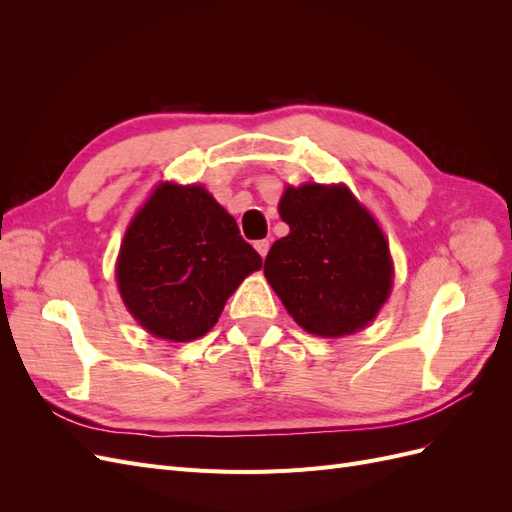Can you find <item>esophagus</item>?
Here are the masks:
<instances>
[{
	"label": "esophagus",
	"instance_id": "esophagus-1",
	"mask_svg": "<svg viewBox=\"0 0 512 512\" xmlns=\"http://www.w3.org/2000/svg\"><path fill=\"white\" fill-rule=\"evenodd\" d=\"M254 247L258 250V254L265 258L267 254H269V247H271V243H269V239H260V241H256L254 243Z\"/></svg>",
	"mask_w": 512,
	"mask_h": 512
}]
</instances>
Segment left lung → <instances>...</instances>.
I'll return each mask as SVG.
<instances>
[{
  "label": "left lung",
  "mask_w": 512,
  "mask_h": 512,
  "mask_svg": "<svg viewBox=\"0 0 512 512\" xmlns=\"http://www.w3.org/2000/svg\"><path fill=\"white\" fill-rule=\"evenodd\" d=\"M280 215L290 232L273 243L265 275L288 314L320 337L367 327L393 284L389 245L376 220L344 185L316 183L288 188Z\"/></svg>",
  "instance_id": "obj_1"
}]
</instances>
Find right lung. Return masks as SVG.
<instances>
[{
	"instance_id": "1",
	"label": "right lung",
	"mask_w": 512,
	"mask_h": 512,
	"mask_svg": "<svg viewBox=\"0 0 512 512\" xmlns=\"http://www.w3.org/2000/svg\"><path fill=\"white\" fill-rule=\"evenodd\" d=\"M262 258L200 185L164 183L132 220L117 260L130 314L156 337L192 342L218 322Z\"/></svg>"
}]
</instances>
